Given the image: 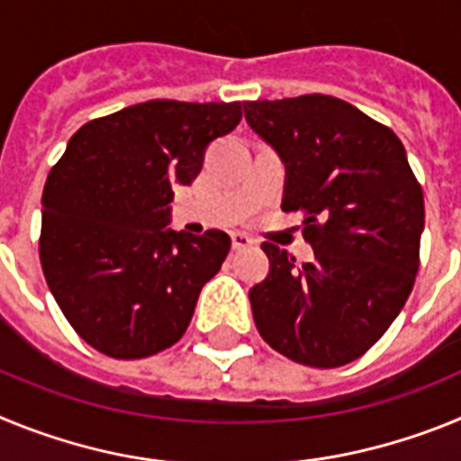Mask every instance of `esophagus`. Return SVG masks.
<instances>
[{"instance_id":"34e87169","label":"esophagus","mask_w":461,"mask_h":461,"mask_svg":"<svg viewBox=\"0 0 461 461\" xmlns=\"http://www.w3.org/2000/svg\"><path fill=\"white\" fill-rule=\"evenodd\" d=\"M230 242H233V249H247V247H254L256 240L247 233H230Z\"/></svg>"}]
</instances>
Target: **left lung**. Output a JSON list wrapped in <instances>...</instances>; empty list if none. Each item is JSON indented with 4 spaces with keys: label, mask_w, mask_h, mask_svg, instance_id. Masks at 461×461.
<instances>
[{
    "label": "left lung",
    "mask_w": 461,
    "mask_h": 461,
    "mask_svg": "<svg viewBox=\"0 0 461 461\" xmlns=\"http://www.w3.org/2000/svg\"><path fill=\"white\" fill-rule=\"evenodd\" d=\"M247 124L286 166L281 210L304 212L312 263L266 242L270 272L249 291L256 328L281 356L341 367L383 337L413 288L425 201L388 126L304 94L247 101Z\"/></svg>",
    "instance_id": "left-lung-1"
}]
</instances>
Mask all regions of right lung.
I'll return each instance as SVG.
<instances>
[{
    "label": "right lung",
    "instance_id": "1",
    "mask_svg": "<svg viewBox=\"0 0 461 461\" xmlns=\"http://www.w3.org/2000/svg\"><path fill=\"white\" fill-rule=\"evenodd\" d=\"M242 104L145 101L73 133L43 189L41 266L73 330L117 360L185 335L203 286L230 249L223 230L168 228L173 185H191L205 149Z\"/></svg>",
    "mask_w": 461,
    "mask_h": 461
}]
</instances>
